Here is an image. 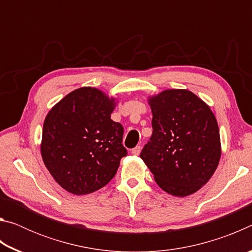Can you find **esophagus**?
<instances>
[{
    "label": "esophagus",
    "instance_id": "1",
    "mask_svg": "<svg viewBox=\"0 0 252 252\" xmlns=\"http://www.w3.org/2000/svg\"><path fill=\"white\" fill-rule=\"evenodd\" d=\"M131 152H132V155H134V156H139V155H140V152H141V147H140V146H136L135 148L132 149Z\"/></svg>",
    "mask_w": 252,
    "mask_h": 252
}]
</instances>
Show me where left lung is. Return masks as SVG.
Instances as JSON below:
<instances>
[{
	"label": "left lung",
	"mask_w": 252,
	"mask_h": 252,
	"mask_svg": "<svg viewBox=\"0 0 252 252\" xmlns=\"http://www.w3.org/2000/svg\"><path fill=\"white\" fill-rule=\"evenodd\" d=\"M152 135L140 157L162 190L187 197L206 185L221 156L218 123L210 108L188 90L151 96Z\"/></svg>",
	"instance_id": "left-lung-1"
}]
</instances>
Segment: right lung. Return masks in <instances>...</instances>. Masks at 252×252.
I'll return each mask as SVG.
<instances>
[{"instance_id": "obj_1", "label": "right lung", "mask_w": 252, "mask_h": 252, "mask_svg": "<svg viewBox=\"0 0 252 252\" xmlns=\"http://www.w3.org/2000/svg\"><path fill=\"white\" fill-rule=\"evenodd\" d=\"M116 100L95 88H80L55 104L42 132V159L63 189L81 195L112 180L121 158L123 126L111 113Z\"/></svg>"}]
</instances>
